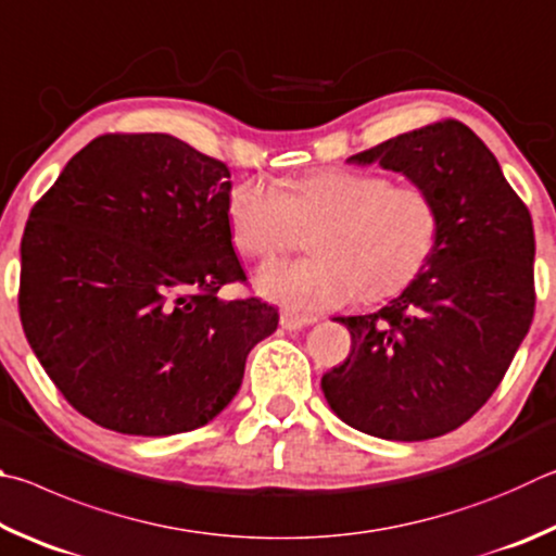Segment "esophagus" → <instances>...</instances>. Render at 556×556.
<instances>
[{"label": "esophagus", "instance_id": "34e87169", "mask_svg": "<svg viewBox=\"0 0 556 556\" xmlns=\"http://www.w3.org/2000/svg\"><path fill=\"white\" fill-rule=\"evenodd\" d=\"M315 317H303V315H295V313H283L280 315V327L288 329V332H300V329H305L307 325H313Z\"/></svg>", "mask_w": 556, "mask_h": 556}]
</instances>
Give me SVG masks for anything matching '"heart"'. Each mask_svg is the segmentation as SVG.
Returning a JSON list of instances; mask_svg holds the SVG:
<instances>
[{"instance_id":"b5f03b06","label":"heart","mask_w":556,"mask_h":556,"mask_svg":"<svg viewBox=\"0 0 556 556\" xmlns=\"http://www.w3.org/2000/svg\"><path fill=\"white\" fill-rule=\"evenodd\" d=\"M233 247L251 258H270L313 229V256L276 261L253 276L263 298L290 313L315 315L362 300L401 293L420 276L442 231L440 202L417 182H393L381 173L329 168L293 180L286 190L247 180L227 202Z\"/></svg>"}]
</instances>
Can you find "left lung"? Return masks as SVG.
Listing matches in <instances>:
<instances>
[{"label":"left lung","mask_w":556,"mask_h":556,"mask_svg":"<svg viewBox=\"0 0 556 556\" xmlns=\"http://www.w3.org/2000/svg\"><path fill=\"white\" fill-rule=\"evenodd\" d=\"M403 173L440 202L430 263L371 315L337 317L352 354L323 376L339 420L393 442L456 430L503 381L534 315V229L495 155L454 119L346 159Z\"/></svg>","instance_id":"8db88e82"}]
</instances>
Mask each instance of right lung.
<instances>
[{
  "label": "right lung",
  "instance_id": "1",
  "mask_svg": "<svg viewBox=\"0 0 556 556\" xmlns=\"http://www.w3.org/2000/svg\"><path fill=\"white\" fill-rule=\"evenodd\" d=\"M231 175L170 134H104L34 204L18 315L77 413L139 437L190 432L239 393L247 356L278 327L231 247Z\"/></svg>",
  "mask_w": 556,
  "mask_h": 556
}]
</instances>
